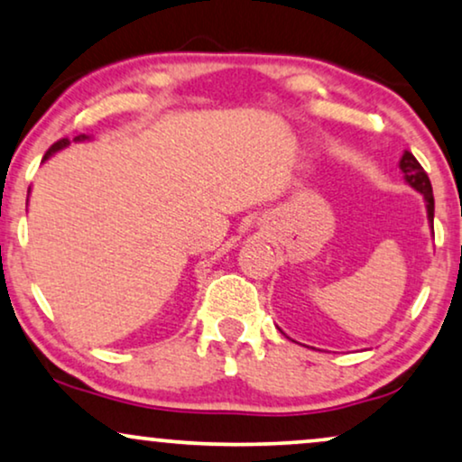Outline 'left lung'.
<instances>
[{
	"instance_id": "left-lung-1",
	"label": "left lung",
	"mask_w": 462,
	"mask_h": 462,
	"mask_svg": "<svg viewBox=\"0 0 462 462\" xmlns=\"http://www.w3.org/2000/svg\"><path fill=\"white\" fill-rule=\"evenodd\" d=\"M401 171L405 173V180L411 184L416 190H420L424 195V199H427V212H429V220L433 223V217H435V199H433V187H430V180L427 176V171L422 170V165L418 163L414 154L410 151H405L403 159H401Z\"/></svg>"
}]
</instances>
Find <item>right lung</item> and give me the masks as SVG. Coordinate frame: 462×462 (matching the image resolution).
<instances>
[{
  "label": "right lung",
  "mask_w": 462,
  "mask_h": 462,
  "mask_svg": "<svg viewBox=\"0 0 462 462\" xmlns=\"http://www.w3.org/2000/svg\"><path fill=\"white\" fill-rule=\"evenodd\" d=\"M74 140H87V135H76V137H74ZM68 143H69V140H68V137H63V140H59V142H55V143H52V146H51V148H48V151H46V154H44V161H46L48 157H51V154H52V152H57V151H59V148L68 146Z\"/></svg>",
  "instance_id": "1"
}]
</instances>
